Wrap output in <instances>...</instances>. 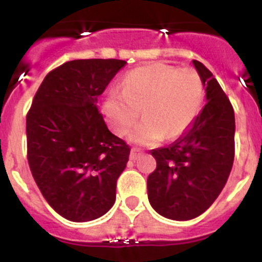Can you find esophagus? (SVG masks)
<instances>
[{
	"instance_id": "1",
	"label": "esophagus",
	"mask_w": 262,
	"mask_h": 262,
	"mask_svg": "<svg viewBox=\"0 0 262 262\" xmlns=\"http://www.w3.org/2000/svg\"><path fill=\"white\" fill-rule=\"evenodd\" d=\"M129 159L133 160V161L139 160L140 159V152H139L138 149H133V151H131V154H129Z\"/></svg>"
}]
</instances>
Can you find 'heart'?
<instances>
[{"mask_svg":"<svg viewBox=\"0 0 262 262\" xmlns=\"http://www.w3.org/2000/svg\"><path fill=\"white\" fill-rule=\"evenodd\" d=\"M203 97V81L194 69L154 62L128 72L122 89L108 92L103 113L111 128L126 135L142 108L144 119L134 129L131 140L155 145L164 138L181 136L200 113Z\"/></svg>","mask_w":262,"mask_h":262,"instance_id":"heart-1","label":"heart"}]
</instances>
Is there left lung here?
Returning <instances> with one entry per match:
<instances>
[{"label":"left lung","instance_id":"1","mask_svg":"<svg viewBox=\"0 0 262 262\" xmlns=\"http://www.w3.org/2000/svg\"><path fill=\"white\" fill-rule=\"evenodd\" d=\"M193 66L206 88V105L189 128L168 147L152 149L148 200L160 215L190 221L209 209L223 190L235 157V114L230 99L202 62Z\"/></svg>","mask_w":262,"mask_h":262}]
</instances>
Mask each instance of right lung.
<instances>
[{
	"mask_svg": "<svg viewBox=\"0 0 262 262\" xmlns=\"http://www.w3.org/2000/svg\"><path fill=\"white\" fill-rule=\"evenodd\" d=\"M124 66L117 59L64 62L46 76L27 114L32 177L51 207L71 222L94 221L115 202L129 147L108 131L97 103Z\"/></svg>",
	"mask_w": 262,
	"mask_h": 262,
	"instance_id": "add662e5",
	"label": "right lung"
}]
</instances>
